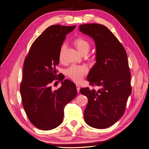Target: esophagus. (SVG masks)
<instances>
[{"instance_id":"34e87169","label":"esophagus","mask_w":149,"mask_h":149,"mask_svg":"<svg viewBox=\"0 0 149 149\" xmlns=\"http://www.w3.org/2000/svg\"><path fill=\"white\" fill-rule=\"evenodd\" d=\"M76 89H77V91L79 92V90H80V86L78 84H76Z\"/></svg>"}]
</instances>
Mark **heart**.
<instances>
[{"label":"heart","instance_id":"1","mask_svg":"<svg viewBox=\"0 0 149 149\" xmlns=\"http://www.w3.org/2000/svg\"><path fill=\"white\" fill-rule=\"evenodd\" d=\"M74 46L78 49V50L83 53L85 52H88L90 49V43L88 40L83 38H78L73 42ZM65 49V45H63L60 49L59 60L62 61L63 57V52ZM67 76L76 82H79L83 78L84 76L87 74L88 69L85 66L73 65L71 66L66 71Z\"/></svg>","mask_w":149,"mask_h":149}]
</instances>
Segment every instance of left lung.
<instances>
[{
  "label": "left lung",
  "instance_id": "obj_1",
  "mask_svg": "<svg viewBox=\"0 0 149 149\" xmlns=\"http://www.w3.org/2000/svg\"><path fill=\"white\" fill-rule=\"evenodd\" d=\"M79 27L80 31L92 37L95 42L96 63L87 80L90 85L100 88L97 91L89 88L80 89L81 93L88 98L84 120L94 128L105 129L123 116L132 91L127 53L106 26L88 24Z\"/></svg>",
  "mask_w": 149,
  "mask_h": 149
}]
</instances>
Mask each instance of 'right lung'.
Instances as JSON below:
<instances>
[{
	"label": "right lung",
	"instance_id": "right-lung-1",
	"mask_svg": "<svg viewBox=\"0 0 149 149\" xmlns=\"http://www.w3.org/2000/svg\"><path fill=\"white\" fill-rule=\"evenodd\" d=\"M75 26H49L35 40L25 59L20 88L22 104L31 124L39 129L48 130L60 125L65 106L77 95L75 84L69 79L61 81L56 90L51 86L64 79L57 77L60 49Z\"/></svg>",
	"mask_w": 149,
	"mask_h": 149
}]
</instances>
